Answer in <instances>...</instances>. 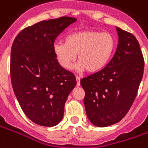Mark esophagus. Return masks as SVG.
Here are the masks:
<instances>
[{
    "mask_svg": "<svg viewBox=\"0 0 148 148\" xmlns=\"http://www.w3.org/2000/svg\"><path fill=\"white\" fill-rule=\"evenodd\" d=\"M80 80H81V77H78V76H76V81H77V86H80Z\"/></svg>",
    "mask_w": 148,
    "mask_h": 148,
    "instance_id": "34e87169",
    "label": "esophagus"
}]
</instances>
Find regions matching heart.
<instances>
[{"label": "heart", "instance_id": "b5f03b06", "mask_svg": "<svg viewBox=\"0 0 148 148\" xmlns=\"http://www.w3.org/2000/svg\"><path fill=\"white\" fill-rule=\"evenodd\" d=\"M115 47L116 39L110 33L82 30L67 35L64 42H56L53 49L64 69L71 70L77 55V69L95 74L108 63Z\"/></svg>", "mask_w": 148, "mask_h": 148}]
</instances>
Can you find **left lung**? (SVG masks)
<instances>
[{"instance_id":"8db88e82","label":"left lung","mask_w":148,"mask_h":148,"mask_svg":"<svg viewBox=\"0 0 148 148\" xmlns=\"http://www.w3.org/2000/svg\"><path fill=\"white\" fill-rule=\"evenodd\" d=\"M119 44L106 67L81 80L86 115L99 127L124 117L135 101L142 80L144 60L133 34L116 27Z\"/></svg>"}]
</instances>
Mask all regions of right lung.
I'll return each mask as SVG.
<instances>
[{"instance_id":"add662e5","label":"right lung","mask_w":148,"mask_h":148,"mask_svg":"<svg viewBox=\"0 0 148 148\" xmlns=\"http://www.w3.org/2000/svg\"><path fill=\"white\" fill-rule=\"evenodd\" d=\"M77 21L70 16L42 21L25 28L13 41L10 75L23 112L36 124L55 126L76 86L73 73L60 66L53 46L57 37Z\"/></svg>"}]
</instances>
